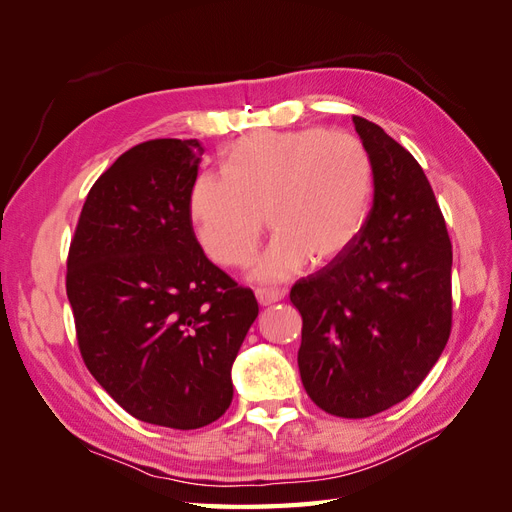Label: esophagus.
Here are the masks:
<instances>
[{
	"mask_svg": "<svg viewBox=\"0 0 512 512\" xmlns=\"http://www.w3.org/2000/svg\"><path fill=\"white\" fill-rule=\"evenodd\" d=\"M284 297H286L284 290H265V288L256 290V299H258V303H260L262 307H267V305H273V303H277V301H282Z\"/></svg>",
	"mask_w": 512,
	"mask_h": 512,
	"instance_id": "esophagus-1",
	"label": "esophagus"
}]
</instances>
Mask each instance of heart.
<instances>
[{
  "label": "heart",
  "instance_id": "1",
  "mask_svg": "<svg viewBox=\"0 0 512 512\" xmlns=\"http://www.w3.org/2000/svg\"><path fill=\"white\" fill-rule=\"evenodd\" d=\"M374 192L367 147L346 132L269 130L232 145L224 177L198 175L188 218L215 262L243 267L256 252L267 211L273 237L254 262L252 280L280 284L309 260L329 262L359 239Z\"/></svg>",
  "mask_w": 512,
  "mask_h": 512
}]
</instances>
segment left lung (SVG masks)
<instances>
[{"mask_svg":"<svg viewBox=\"0 0 512 512\" xmlns=\"http://www.w3.org/2000/svg\"><path fill=\"white\" fill-rule=\"evenodd\" d=\"M374 164V203L348 250L292 286L303 318L299 371L333 416L367 418L414 393L451 335L453 250L412 153L352 117Z\"/></svg>","mask_w":512,"mask_h":512,"instance_id":"1","label":"left lung"}]
</instances>
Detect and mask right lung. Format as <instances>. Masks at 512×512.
<instances>
[{"instance_id":"1","label":"right lung","mask_w":512,"mask_h":512,"mask_svg":"<svg viewBox=\"0 0 512 512\" xmlns=\"http://www.w3.org/2000/svg\"><path fill=\"white\" fill-rule=\"evenodd\" d=\"M203 147H132L89 190L66 292L91 376L138 421L205 427L232 401L230 369L258 316L250 288L215 267L188 218Z\"/></svg>"}]
</instances>
